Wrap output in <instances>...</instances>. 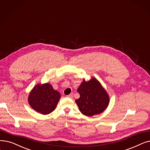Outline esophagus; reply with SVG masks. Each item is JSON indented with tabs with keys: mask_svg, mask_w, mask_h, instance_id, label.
Returning a JSON list of instances; mask_svg holds the SVG:
<instances>
[{
	"mask_svg": "<svg viewBox=\"0 0 150 150\" xmlns=\"http://www.w3.org/2000/svg\"><path fill=\"white\" fill-rule=\"evenodd\" d=\"M73 94L72 93H71L70 94H69V95H68V96H67V97H69V98H72V97H73Z\"/></svg>",
	"mask_w": 150,
	"mask_h": 150,
	"instance_id": "obj_1",
	"label": "esophagus"
}]
</instances>
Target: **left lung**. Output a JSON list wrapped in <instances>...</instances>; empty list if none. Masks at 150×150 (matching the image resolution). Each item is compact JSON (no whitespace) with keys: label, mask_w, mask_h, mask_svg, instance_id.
Here are the masks:
<instances>
[{"label":"left lung","mask_w":150,"mask_h":150,"mask_svg":"<svg viewBox=\"0 0 150 150\" xmlns=\"http://www.w3.org/2000/svg\"><path fill=\"white\" fill-rule=\"evenodd\" d=\"M77 91L80 97L75 102L81 113L84 115L93 116L100 114L108 105V94L95 78L88 81L83 80Z\"/></svg>","instance_id":"obj_1"}]
</instances>
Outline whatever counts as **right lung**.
I'll return each instance as SVG.
<instances>
[{
	"instance_id": "right-lung-1",
	"label": "right lung",
	"mask_w": 150,
	"mask_h": 150,
	"mask_svg": "<svg viewBox=\"0 0 150 150\" xmlns=\"http://www.w3.org/2000/svg\"><path fill=\"white\" fill-rule=\"evenodd\" d=\"M61 94L49 83L38 84L32 89L28 97L30 107L38 113L48 115L53 112Z\"/></svg>"
}]
</instances>
